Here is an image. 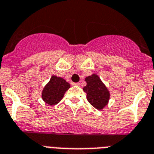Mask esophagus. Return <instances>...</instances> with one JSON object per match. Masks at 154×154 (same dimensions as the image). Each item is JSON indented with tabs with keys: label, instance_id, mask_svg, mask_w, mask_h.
Instances as JSON below:
<instances>
[{
	"label": "esophagus",
	"instance_id": "1",
	"mask_svg": "<svg viewBox=\"0 0 154 154\" xmlns=\"http://www.w3.org/2000/svg\"><path fill=\"white\" fill-rule=\"evenodd\" d=\"M73 85H75V86H80V85H81V84H80V83H73Z\"/></svg>",
	"mask_w": 154,
	"mask_h": 154
}]
</instances>
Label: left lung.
I'll list each match as a JSON object with an SVG mask.
<instances>
[{
	"instance_id": "obj_1",
	"label": "left lung",
	"mask_w": 154,
	"mask_h": 154,
	"mask_svg": "<svg viewBox=\"0 0 154 154\" xmlns=\"http://www.w3.org/2000/svg\"><path fill=\"white\" fill-rule=\"evenodd\" d=\"M86 86L83 90L87 94L88 101L95 109L102 110L106 106L110 98V93L100 77L95 73L85 77Z\"/></svg>"
}]
</instances>
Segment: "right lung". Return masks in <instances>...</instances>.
Segmentation results:
<instances>
[{
  "label": "right lung",
  "instance_id": "obj_1",
  "mask_svg": "<svg viewBox=\"0 0 154 154\" xmlns=\"http://www.w3.org/2000/svg\"><path fill=\"white\" fill-rule=\"evenodd\" d=\"M70 85L63 78L52 75L42 90V99L49 106H55L61 101Z\"/></svg>",
  "mask_w": 154,
  "mask_h": 154
}]
</instances>
